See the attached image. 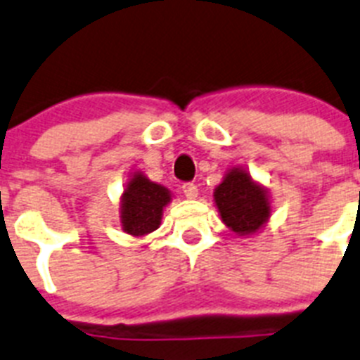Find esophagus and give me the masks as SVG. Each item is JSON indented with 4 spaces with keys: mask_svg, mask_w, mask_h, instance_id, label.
<instances>
[{
    "mask_svg": "<svg viewBox=\"0 0 360 360\" xmlns=\"http://www.w3.org/2000/svg\"><path fill=\"white\" fill-rule=\"evenodd\" d=\"M183 193L186 195L188 199H195L198 198V184H193V183H184L183 184Z\"/></svg>",
    "mask_w": 360,
    "mask_h": 360,
    "instance_id": "34e87169",
    "label": "esophagus"
}]
</instances>
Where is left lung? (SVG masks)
Listing matches in <instances>:
<instances>
[{
	"label": "left lung",
	"instance_id": "obj_1",
	"mask_svg": "<svg viewBox=\"0 0 360 360\" xmlns=\"http://www.w3.org/2000/svg\"><path fill=\"white\" fill-rule=\"evenodd\" d=\"M223 223L237 236H252L270 217L268 192L252 179L245 168H232L214 192Z\"/></svg>",
	"mask_w": 360,
	"mask_h": 360
}]
</instances>
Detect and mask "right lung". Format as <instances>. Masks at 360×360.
<instances>
[{
  "label": "right lung",
  "instance_id": "obj_1",
  "mask_svg": "<svg viewBox=\"0 0 360 360\" xmlns=\"http://www.w3.org/2000/svg\"><path fill=\"white\" fill-rule=\"evenodd\" d=\"M172 201L170 190L152 183L141 172H134L121 198V226L123 232L143 237L158 230L162 208Z\"/></svg>",
  "mask_w": 360,
  "mask_h": 360
}]
</instances>
